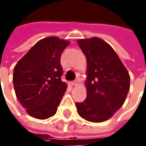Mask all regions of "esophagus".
Returning a JSON list of instances; mask_svg holds the SVG:
<instances>
[{
    "instance_id": "1",
    "label": "esophagus",
    "mask_w": 146,
    "mask_h": 146,
    "mask_svg": "<svg viewBox=\"0 0 146 146\" xmlns=\"http://www.w3.org/2000/svg\"><path fill=\"white\" fill-rule=\"evenodd\" d=\"M78 83V80H74V81H73L72 82H71V84L73 85V86H77Z\"/></svg>"
}]
</instances>
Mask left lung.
<instances>
[{"instance_id":"1","label":"left lung","mask_w":146,"mask_h":146,"mask_svg":"<svg viewBox=\"0 0 146 146\" xmlns=\"http://www.w3.org/2000/svg\"><path fill=\"white\" fill-rule=\"evenodd\" d=\"M87 60L86 98L76 103L83 119L99 123L111 118L122 107L130 87V77L117 54L98 38L79 39Z\"/></svg>"}]
</instances>
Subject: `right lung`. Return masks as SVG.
Here are the masks:
<instances>
[{"mask_svg":"<svg viewBox=\"0 0 146 146\" xmlns=\"http://www.w3.org/2000/svg\"><path fill=\"white\" fill-rule=\"evenodd\" d=\"M69 42L57 37L39 40L13 68V82L18 101L31 116L54 115L67 90L61 81L60 56Z\"/></svg>","mask_w":146,"mask_h":146,"instance_id":"1","label":"right lung"}]
</instances>
